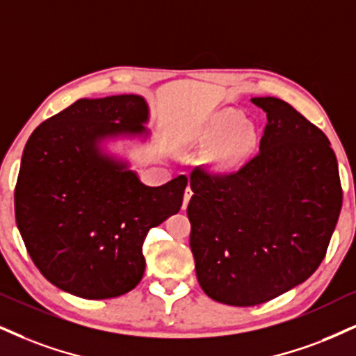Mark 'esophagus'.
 I'll list each match as a JSON object with an SVG mask.
<instances>
[{
    "instance_id": "esophagus-1",
    "label": "esophagus",
    "mask_w": 356,
    "mask_h": 356,
    "mask_svg": "<svg viewBox=\"0 0 356 356\" xmlns=\"http://www.w3.org/2000/svg\"><path fill=\"white\" fill-rule=\"evenodd\" d=\"M191 195H193V190H191L190 186H186V190H185V196H183V209H186V208H188V203H190Z\"/></svg>"
}]
</instances>
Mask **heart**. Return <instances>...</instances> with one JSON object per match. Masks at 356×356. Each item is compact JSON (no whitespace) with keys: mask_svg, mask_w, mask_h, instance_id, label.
<instances>
[{"mask_svg":"<svg viewBox=\"0 0 356 356\" xmlns=\"http://www.w3.org/2000/svg\"><path fill=\"white\" fill-rule=\"evenodd\" d=\"M186 147H213L206 155V163L216 173H231L241 168L257 142L256 127L243 122L238 111L225 108L211 113L183 138Z\"/></svg>","mask_w":356,"mask_h":356,"instance_id":"b5f03b06","label":"heart"}]
</instances>
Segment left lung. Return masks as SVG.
<instances>
[{
  "mask_svg": "<svg viewBox=\"0 0 356 356\" xmlns=\"http://www.w3.org/2000/svg\"><path fill=\"white\" fill-rule=\"evenodd\" d=\"M251 102L267 115L259 153L231 175L196 168L186 209L201 289L234 307L305 282L325 257L343 198L325 134L284 100Z\"/></svg>",
  "mask_w": 356,
  "mask_h": 356,
  "instance_id": "obj_1",
  "label": "left lung"
}]
</instances>
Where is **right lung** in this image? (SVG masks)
<instances>
[{
  "label": "right lung",
  "instance_id": "add662e5",
  "mask_svg": "<svg viewBox=\"0 0 356 356\" xmlns=\"http://www.w3.org/2000/svg\"><path fill=\"white\" fill-rule=\"evenodd\" d=\"M148 117L142 95L81 99L31 134L16 225L34 264L60 291L90 300L130 292L143 277L148 231L181 208L186 177L148 186L105 147L147 140Z\"/></svg>",
  "mask_w": 356,
  "mask_h": 356
}]
</instances>
